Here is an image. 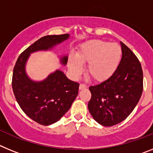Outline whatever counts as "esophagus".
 <instances>
[{"label":"esophagus","instance_id":"34e87169","mask_svg":"<svg viewBox=\"0 0 153 153\" xmlns=\"http://www.w3.org/2000/svg\"><path fill=\"white\" fill-rule=\"evenodd\" d=\"M79 90H83V89L86 88V84H83V83H80L79 86Z\"/></svg>","mask_w":153,"mask_h":153}]
</instances>
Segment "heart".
<instances>
[{
  "mask_svg": "<svg viewBox=\"0 0 153 153\" xmlns=\"http://www.w3.org/2000/svg\"><path fill=\"white\" fill-rule=\"evenodd\" d=\"M123 51L119 44L105 40H92L81 44L76 56L69 59V70L77 77L83 71V64L87 63L86 72L96 81H105L118 69Z\"/></svg>",
  "mask_w": 153,
  "mask_h": 153,
  "instance_id": "1",
  "label": "heart"
}]
</instances>
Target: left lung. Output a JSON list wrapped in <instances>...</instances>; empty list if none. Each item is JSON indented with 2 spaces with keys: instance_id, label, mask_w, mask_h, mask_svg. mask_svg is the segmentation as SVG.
Returning a JSON list of instances; mask_svg holds the SVG:
<instances>
[{
  "instance_id": "8db88e82",
  "label": "left lung",
  "mask_w": 153,
  "mask_h": 153,
  "mask_svg": "<svg viewBox=\"0 0 153 153\" xmlns=\"http://www.w3.org/2000/svg\"><path fill=\"white\" fill-rule=\"evenodd\" d=\"M120 44L123 55L117 71L106 80L89 87L92 95L89 111L104 126L117 125L129 117L143 90L141 63L129 47Z\"/></svg>"
}]
</instances>
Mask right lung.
Listing matches in <instances>:
<instances>
[{
  "label": "right lung",
  "instance_id": "right-lung-1",
  "mask_svg": "<svg viewBox=\"0 0 153 153\" xmlns=\"http://www.w3.org/2000/svg\"><path fill=\"white\" fill-rule=\"evenodd\" d=\"M69 37L67 33L43 36L21 53L13 68L12 88L19 106L31 120L41 125L57 122L68 111L78 95L79 83L69 79L59 70L44 80H32L26 73L27 61L32 53L50 51ZM60 60L66 65L68 56H62Z\"/></svg>",
  "mask_w": 153,
  "mask_h": 153
}]
</instances>
